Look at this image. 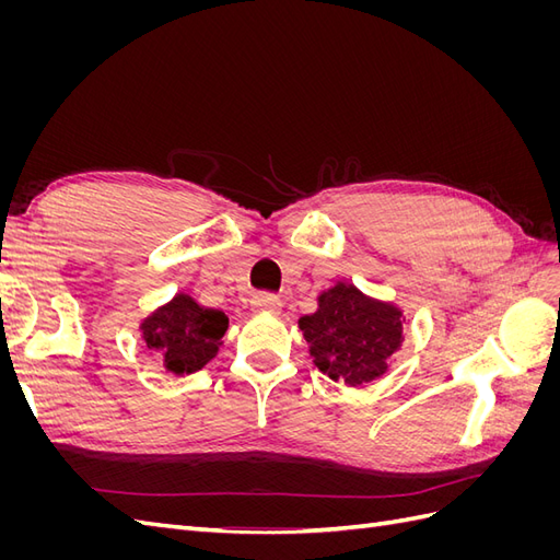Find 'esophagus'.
Listing matches in <instances>:
<instances>
[{
    "label": "esophagus",
    "mask_w": 560,
    "mask_h": 560,
    "mask_svg": "<svg viewBox=\"0 0 560 560\" xmlns=\"http://www.w3.org/2000/svg\"><path fill=\"white\" fill-rule=\"evenodd\" d=\"M252 311L254 313H268V315H280L282 301L276 294H254L252 296Z\"/></svg>",
    "instance_id": "esophagus-1"
}]
</instances>
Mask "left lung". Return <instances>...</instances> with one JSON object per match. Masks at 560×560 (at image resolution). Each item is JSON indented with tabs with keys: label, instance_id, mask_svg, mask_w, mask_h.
I'll list each match as a JSON object with an SVG mask.
<instances>
[{
	"label": "left lung",
	"instance_id": "obj_1",
	"mask_svg": "<svg viewBox=\"0 0 560 560\" xmlns=\"http://www.w3.org/2000/svg\"><path fill=\"white\" fill-rule=\"evenodd\" d=\"M406 315L393 301L336 282L317 294V311L299 319L313 364L348 387L381 378L404 343Z\"/></svg>",
	"mask_w": 560,
	"mask_h": 560
}]
</instances>
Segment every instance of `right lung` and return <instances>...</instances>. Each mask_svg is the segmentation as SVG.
I'll use <instances>...</instances> for the list:
<instances>
[{
    "instance_id": "obj_1",
    "label": "right lung",
    "mask_w": 560,
    "mask_h": 560,
    "mask_svg": "<svg viewBox=\"0 0 560 560\" xmlns=\"http://www.w3.org/2000/svg\"><path fill=\"white\" fill-rule=\"evenodd\" d=\"M229 317L206 308L186 292L151 311L140 322V338L159 354L163 369L175 376H189L217 358Z\"/></svg>"
}]
</instances>
